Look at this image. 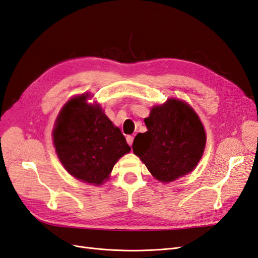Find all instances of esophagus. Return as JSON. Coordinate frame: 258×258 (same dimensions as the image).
<instances>
[{"label":"esophagus","instance_id":"obj_1","mask_svg":"<svg viewBox=\"0 0 258 258\" xmlns=\"http://www.w3.org/2000/svg\"><path fill=\"white\" fill-rule=\"evenodd\" d=\"M127 143H128L130 146H132V143H134V137H132V136H128V137H127Z\"/></svg>","mask_w":258,"mask_h":258}]
</instances>
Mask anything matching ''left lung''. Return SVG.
<instances>
[{"label": "left lung", "instance_id": "left-lung-1", "mask_svg": "<svg viewBox=\"0 0 258 258\" xmlns=\"http://www.w3.org/2000/svg\"><path fill=\"white\" fill-rule=\"evenodd\" d=\"M147 131L136 137L132 150L152 175L170 183L191 172L206 146V131L192 107L169 99L144 119Z\"/></svg>", "mask_w": 258, "mask_h": 258}]
</instances>
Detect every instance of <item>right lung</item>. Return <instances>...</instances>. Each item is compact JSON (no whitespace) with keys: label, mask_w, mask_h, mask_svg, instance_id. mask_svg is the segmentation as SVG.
Returning a JSON list of instances; mask_svg holds the SVG:
<instances>
[{"label":"right lung","mask_w":258,"mask_h":258,"mask_svg":"<svg viewBox=\"0 0 258 258\" xmlns=\"http://www.w3.org/2000/svg\"><path fill=\"white\" fill-rule=\"evenodd\" d=\"M88 93L69 100L52 131L53 145L68 172L82 182L101 185L120 157L131 151L119 128Z\"/></svg>","instance_id":"right-lung-1"}]
</instances>
